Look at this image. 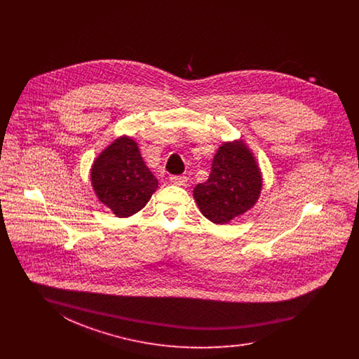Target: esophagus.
I'll use <instances>...</instances> for the list:
<instances>
[{"instance_id":"obj_1","label":"esophagus","mask_w":359,"mask_h":359,"mask_svg":"<svg viewBox=\"0 0 359 359\" xmlns=\"http://www.w3.org/2000/svg\"><path fill=\"white\" fill-rule=\"evenodd\" d=\"M187 180V176H184V175H175V176L170 177V182L172 184H176V186H186Z\"/></svg>"}]
</instances>
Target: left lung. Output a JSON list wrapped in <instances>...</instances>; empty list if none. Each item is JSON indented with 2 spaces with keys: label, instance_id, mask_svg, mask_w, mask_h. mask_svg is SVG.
Returning <instances> with one entry per match:
<instances>
[{
  "label": "left lung",
  "instance_id": "8db88e82",
  "mask_svg": "<svg viewBox=\"0 0 359 359\" xmlns=\"http://www.w3.org/2000/svg\"><path fill=\"white\" fill-rule=\"evenodd\" d=\"M261 187L253 154L242 141H236L218 149L207 182L194 188V198L208 221L224 224L252 208Z\"/></svg>",
  "mask_w": 359,
  "mask_h": 359
}]
</instances>
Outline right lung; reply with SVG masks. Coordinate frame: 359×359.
<instances>
[{
    "label": "right lung",
    "mask_w": 359,
    "mask_h": 359,
    "mask_svg": "<svg viewBox=\"0 0 359 359\" xmlns=\"http://www.w3.org/2000/svg\"><path fill=\"white\" fill-rule=\"evenodd\" d=\"M91 183L98 199L120 218L140 211L158 184L129 137L116 140L100 154L91 168Z\"/></svg>",
    "instance_id": "right-lung-1"
}]
</instances>
